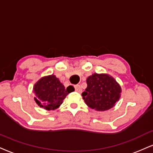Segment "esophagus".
<instances>
[{"instance_id": "1", "label": "esophagus", "mask_w": 153, "mask_h": 153, "mask_svg": "<svg viewBox=\"0 0 153 153\" xmlns=\"http://www.w3.org/2000/svg\"><path fill=\"white\" fill-rule=\"evenodd\" d=\"M75 91L78 92V93H81L82 92V88L80 87V85H76L74 86Z\"/></svg>"}]
</instances>
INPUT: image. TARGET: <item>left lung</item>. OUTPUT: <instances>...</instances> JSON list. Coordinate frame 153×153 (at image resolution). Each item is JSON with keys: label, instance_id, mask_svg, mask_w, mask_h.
Returning <instances> with one entry per match:
<instances>
[{"label": "left lung", "instance_id": "left-lung-1", "mask_svg": "<svg viewBox=\"0 0 153 153\" xmlns=\"http://www.w3.org/2000/svg\"><path fill=\"white\" fill-rule=\"evenodd\" d=\"M88 87L82 96L88 107L97 111L110 109L120 97L121 88L107 74L94 73L86 80Z\"/></svg>", "mask_w": 153, "mask_h": 153}]
</instances>
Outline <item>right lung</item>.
Instances as JSON below:
<instances>
[{
	"label": "right lung",
	"instance_id": "right-lung-1",
	"mask_svg": "<svg viewBox=\"0 0 153 153\" xmlns=\"http://www.w3.org/2000/svg\"><path fill=\"white\" fill-rule=\"evenodd\" d=\"M73 91V86L70 85L65 88L53 75L40 79L33 87L36 103L48 110L58 108L67 95Z\"/></svg>",
	"mask_w": 153,
	"mask_h": 153
}]
</instances>
